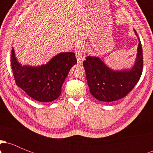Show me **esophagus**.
I'll return each instance as SVG.
<instances>
[{
	"label": "esophagus",
	"mask_w": 153,
	"mask_h": 153,
	"mask_svg": "<svg viewBox=\"0 0 153 153\" xmlns=\"http://www.w3.org/2000/svg\"><path fill=\"white\" fill-rule=\"evenodd\" d=\"M87 52V47L83 44H78L75 49V53L78 59V63H82L85 58Z\"/></svg>",
	"instance_id": "1"
}]
</instances>
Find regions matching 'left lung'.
<instances>
[{
    "instance_id": "8db88e82",
    "label": "left lung",
    "mask_w": 153,
    "mask_h": 153,
    "mask_svg": "<svg viewBox=\"0 0 153 153\" xmlns=\"http://www.w3.org/2000/svg\"><path fill=\"white\" fill-rule=\"evenodd\" d=\"M139 45L135 62L130 68L113 70L96 56H87L82 62L90 92L94 97L103 102H111L124 97L140 80L143 67V48Z\"/></svg>"
}]
</instances>
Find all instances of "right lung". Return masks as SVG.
Here are the masks:
<instances>
[{
  "label": "right lung",
  "mask_w": 153,
  "mask_h": 153,
  "mask_svg": "<svg viewBox=\"0 0 153 153\" xmlns=\"http://www.w3.org/2000/svg\"><path fill=\"white\" fill-rule=\"evenodd\" d=\"M77 63L74 52H61L46 64L39 66L22 65L18 61L13 47L11 66L16 85L40 102H50L59 97L71 68Z\"/></svg>",
  "instance_id": "right-lung-1"
}]
</instances>
